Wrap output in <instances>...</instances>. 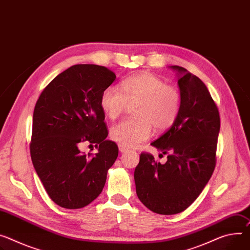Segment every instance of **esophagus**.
<instances>
[{
	"label": "esophagus",
	"mask_w": 250,
	"mask_h": 250,
	"mask_svg": "<svg viewBox=\"0 0 250 250\" xmlns=\"http://www.w3.org/2000/svg\"><path fill=\"white\" fill-rule=\"evenodd\" d=\"M119 149H120L121 152H125V151L128 150V148L126 146H123V145H119Z\"/></svg>",
	"instance_id": "1"
}]
</instances>
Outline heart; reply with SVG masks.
I'll use <instances>...</instances> for the list:
<instances>
[{
	"instance_id": "obj_1",
	"label": "heart",
	"mask_w": 250,
	"mask_h": 250,
	"mask_svg": "<svg viewBox=\"0 0 250 250\" xmlns=\"http://www.w3.org/2000/svg\"><path fill=\"white\" fill-rule=\"evenodd\" d=\"M135 118L123 121L110 129L111 139L126 147L135 146L151 135L152 126L164 131L172 126L180 110L179 89L150 73L132 76L116 86L106 87L101 105L110 120H116L133 105Z\"/></svg>"
}]
</instances>
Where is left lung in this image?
<instances>
[{
  "mask_svg": "<svg viewBox=\"0 0 250 250\" xmlns=\"http://www.w3.org/2000/svg\"><path fill=\"white\" fill-rule=\"evenodd\" d=\"M177 72L181 95L179 115L161 138L150 145L167 155L165 165L152 154L141 153L134 169V183L140 200L158 214L186 210L210 179L216 163L220 128L217 106L207 85L183 66Z\"/></svg>",
  "mask_w": 250,
  "mask_h": 250,
  "instance_id": "obj_1",
  "label": "left lung"
}]
</instances>
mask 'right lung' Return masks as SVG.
<instances>
[{"label":"right lung","instance_id":"right-lung-1","mask_svg":"<svg viewBox=\"0 0 250 250\" xmlns=\"http://www.w3.org/2000/svg\"><path fill=\"white\" fill-rule=\"evenodd\" d=\"M116 75L98 64H75L42 92L34 109L30 151L34 167L51 199L67 209L86 207L102 192L119 147L107 141L104 90ZM95 143L96 155L79 150Z\"/></svg>","mask_w":250,"mask_h":250}]
</instances>
